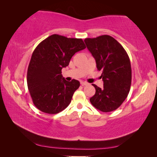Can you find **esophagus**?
<instances>
[{
	"label": "esophagus",
	"instance_id": "obj_1",
	"mask_svg": "<svg viewBox=\"0 0 157 157\" xmlns=\"http://www.w3.org/2000/svg\"><path fill=\"white\" fill-rule=\"evenodd\" d=\"M81 85L82 86H85V85H88L89 84L86 82H81Z\"/></svg>",
	"mask_w": 157,
	"mask_h": 157
}]
</instances>
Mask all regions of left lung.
I'll use <instances>...</instances> for the list:
<instances>
[{
	"label": "left lung",
	"mask_w": 157,
	"mask_h": 157,
	"mask_svg": "<svg viewBox=\"0 0 157 157\" xmlns=\"http://www.w3.org/2000/svg\"><path fill=\"white\" fill-rule=\"evenodd\" d=\"M85 42L101 71L103 88L93 84L95 94L90 101L103 112L117 109L128 97L132 82L130 60L126 51L117 40L108 35L86 38Z\"/></svg>",
	"instance_id": "obj_1"
}]
</instances>
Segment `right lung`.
I'll list each match as a JSON object with an SVG mask.
<instances>
[{
  "mask_svg": "<svg viewBox=\"0 0 157 157\" xmlns=\"http://www.w3.org/2000/svg\"><path fill=\"white\" fill-rule=\"evenodd\" d=\"M82 39L53 34L34 50L28 69L27 86L33 103L44 113L56 114L67 108L80 86L79 81L68 82L62 69L69 64L76 52L85 49Z\"/></svg>",
  "mask_w": 157,
  "mask_h": 157,
  "instance_id": "1",
  "label": "right lung"
}]
</instances>
